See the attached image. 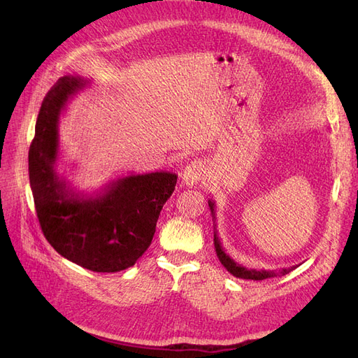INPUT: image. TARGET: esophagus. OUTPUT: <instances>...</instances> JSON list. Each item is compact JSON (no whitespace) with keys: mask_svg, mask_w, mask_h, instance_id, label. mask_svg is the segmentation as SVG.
<instances>
[{"mask_svg":"<svg viewBox=\"0 0 358 358\" xmlns=\"http://www.w3.org/2000/svg\"><path fill=\"white\" fill-rule=\"evenodd\" d=\"M203 175H204V170H203V164L200 161L189 162V164L182 171L183 185H187V187L197 185L200 179L203 178Z\"/></svg>","mask_w":358,"mask_h":358,"instance_id":"esophagus-1","label":"esophagus"}]
</instances>
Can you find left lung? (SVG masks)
I'll list each match as a JSON object with an SVG mask.
<instances>
[{"label": "left lung", "instance_id": "1", "mask_svg": "<svg viewBox=\"0 0 358 358\" xmlns=\"http://www.w3.org/2000/svg\"><path fill=\"white\" fill-rule=\"evenodd\" d=\"M209 203V208H210V212H212V216L215 220V203L212 200L208 201ZM213 245H215V251H216V255H218L221 264L229 270V272L236 276V278H241V279H251V280H263V279H267V278H273V276H284L289 272H292L297 266H291V267H287V268H280L279 272H275V270H255V268H248L239 263H236L234 259L229 255L225 254L224 248L221 245V241L218 237V233H213Z\"/></svg>", "mask_w": 358, "mask_h": 358}]
</instances>
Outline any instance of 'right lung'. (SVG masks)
Masks as SVG:
<instances>
[{"label": "right lung", "instance_id": "obj_1", "mask_svg": "<svg viewBox=\"0 0 358 358\" xmlns=\"http://www.w3.org/2000/svg\"><path fill=\"white\" fill-rule=\"evenodd\" d=\"M86 82L64 76L43 100L28 154L29 185L41 231L53 249L83 268L115 273L134 266L149 248L178 176L170 171L129 175L95 196L70 188L55 169L59 116Z\"/></svg>", "mask_w": 358, "mask_h": 358}]
</instances>
